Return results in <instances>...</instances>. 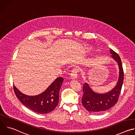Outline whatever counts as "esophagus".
Instances as JSON below:
<instances>
[{
    "mask_svg": "<svg viewBox=\"0 0 135 135\" xmlns=\"http://www.w3.org/2000/svg\"><path fill=\"white\" fill-rule=\"evenodd\" d=\"M78 70L77 69V68H74V69H73L70 74L71 78L73 79H76L77 76H78Z\"/></svg>",
    "mask_w": 135,
    "mask_h": 135,
    "instance_id": "34e87169",
    "label": "esophagus"
}]
</instances>
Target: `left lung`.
<instances>
[{
    "instance_id": "1",
    "label": "left lung",
    "mask_w": 135,
    "mask_h": 135,
    "mask_svg": "<svg viewBox=\"0 0 135 135\" xmlns=\"http://www.w3.org/2000/svg\"><path fill=\"white\" fill-rule=\"evenodd\" d=\"M110 52L112 57L118 63L119 67V76L118 83L112 91L105 94H98L94 92L87 83L83 87V95L82 102L83 106L89 111L98 113L106 111L114 106L118 101L121 93L124 78V73L122 62L117 53L111 49Z\"/></svg>"
}]
</instances>
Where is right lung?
<instances>
[{
	"label": "right lung",
	"mask_w": 135,
	"mask_h": 135,
	"mask_svg": "<svg viewBox=\"0 0 135 135\" xmlns=\"http://www.w3.org/2000/svg\"><path fill=\"white\" fill-rule=\"evenodd\" d=\"M63 82V78H57L44 92L35 96L22 93L14 85L13 89L16 97L23 105L37 113L46 114L52 111L58 104L59 91Z\"/></svg>",
	"instance_id": "right-lung-1"
}]
</instances>
